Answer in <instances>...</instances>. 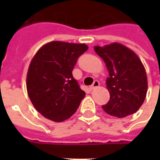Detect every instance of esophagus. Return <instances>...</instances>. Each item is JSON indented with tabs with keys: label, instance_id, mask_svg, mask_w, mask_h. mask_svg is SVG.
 <instances>
[{
	"label": "esophagus",
	"instance_id": "obj_1",
	"mask_svg": "<svg viewBox=\"0 0 160 160\" xmlns=\"http://www.w3.org/2000/svg\"><path fill=\"white\" fill-rule=\"evenodd\" d=\"M98 87H99V82L98 80H95L93 83H92V85L90 87V89L91 90H93L95 88H97Z\"/></svg>",
	"mask_w": 160,
	"mask_h": 160
}]
</instances>
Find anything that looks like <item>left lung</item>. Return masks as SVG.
<instances>
[{
	"mask_svg": "<svg viewBox=\"0 0 160 160\" xmlns=\"http://www.w3.org/2000/svg\"><path fill=\"white\" fill-rule=\"evenodd\" d=\"M94 50L106 65V87L110 100L102 108L112 117L122 118L135 113L144 102L148 78L141 59L126 46L113 42Z\"/></svg>",
	"mask_w": 160,
	"mask_h": 160,
	"instance_id": "obj_1",
	"label": "left lung"
}]
</instances>
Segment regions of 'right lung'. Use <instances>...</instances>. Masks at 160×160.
<instances>
[{
  "mask_svg": "<svg viewBox=\"0 0 160 160\" xmlns=\"http://www.w3.org/2000/svg\"><path fill=\"white\" fill-rule=\"evenodd\" d=\"M85 43L52 41L42 46L30 63L26 89L33 106L49 120L61 122L71 118L86 92L72 71Z\"/></svg>",
  "mask_w": 160,
  "mask_h": 160,
  "instance_id": "1",
  "label": "right lung"
}]
</instances>
